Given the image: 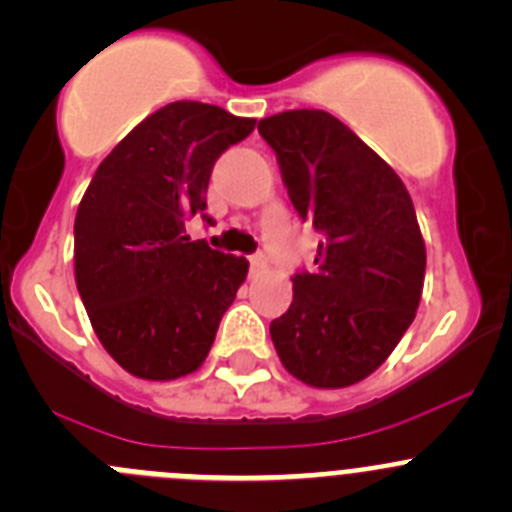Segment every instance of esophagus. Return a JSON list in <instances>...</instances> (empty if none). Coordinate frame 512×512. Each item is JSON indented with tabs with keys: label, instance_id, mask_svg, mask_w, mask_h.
<instances>
[{
	"label": "esophagus",
	"instance_id": "obj_1",
	"mask_svg": "<svg viewBox=\"0 0 512 512\" xmlns=\"http://www.w3.org/2000/svg\"><path fill=\"white\" fill-rule=\"evenodd\" d=\"M250 265H252V272H262L267 267L265 255H252L250 257Z\"/></svg>",
	"mask_w": 512,
	"mask_h": 512
}]
</instances>
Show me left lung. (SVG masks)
<instances>
[{
	"label": "left lung",
	"instance_id": "1",
	"mask_svg": "<svg viewBox=\"0 0 512 512\" xmlns=\"http://www.w3.org/2000/svg\"><path fill=\"white\" fill-rule=\"evenodd\" d=\"M257 131L278 156L295 212L326 237L315 270L293 278V303L270 338L295 379L346 389L384 364L417 315L427 247L412 197L331 113H275Z\"/></svg>",
	"mask_w": 512,
	"mask_h": 512
}]
</instances>
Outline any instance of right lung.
I'll return each mask as SVG.
<instances>
[{"instance_id": "right-lung-1", "label": "right lung", "mask_w": 512, "mask_h": 512, "mask_svg": "<svg viewBox=\"0 0 512 512\" xmlns=\"http://www.w3.org/2000/svg\"><path fill=\"white\" fill-rule=\"evenodd\" d=\"M255 118L176 100L143 118L100 161L75 214V283L90 326L121 369L171 381L204 364L245 257L189 242L224 148Z\"/></svg>"}]
</instances>
